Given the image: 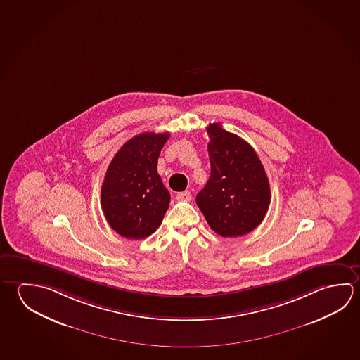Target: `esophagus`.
<instances>
[{
	"instance_id": "obj_1",
	"label": "esophagus",
	"mask_w": 360,
	"mask_h": 360,
	"mask_svg": "<svg viewBox=\"0 0 360 360\" xmlns=\"http://www.w3.org/2000/svg\"><path fill=\"white\" fill-rule=\"evenodd\" d=\"M178 201H191L192 200V195L189 191H184V192H179L177 195Z\"/></svg>"
}]
</instances>
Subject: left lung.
Listing matches in <instances>:
<instances>
[{
	"instance_id": "1",
	"label": "left lung",
	"mask_w": 360,
	"mask_h": 360,
	"mask_svg": "<svg viewBox=\"0 0 360 360\" xmlns=\"http://www.w3.org/2000/svg\"><path fill=\"white\" fill-rule=\"evenodd\" d=\"M211 174L195 195L210 227L224 238L241 236L260 225L271 203L264 167L252 146L219 122L208 125Z\"/></svg>"
}]
</instances>
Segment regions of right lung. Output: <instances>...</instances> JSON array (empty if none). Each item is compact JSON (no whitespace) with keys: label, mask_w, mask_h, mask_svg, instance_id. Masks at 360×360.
Returning a JSON list of instances; mask_svg holds the SVG:
<instances>
[{"label":"right lung","mask_w":360,"mask_h":360,"mask_svg":"<svg viewBox=\"0 0 360 360\" xmlns=\"http://www.w3.org/2000/svg\"><path fill=\"white\" fill-rule=\"evenodd\" d=\"M169 133L127 140L108 165L101 206L108 225L127 239H144L162 224L171 195L158 174L159 154Z\"/></svg>","instance_id":"right-lung-1"}]
</instances>
